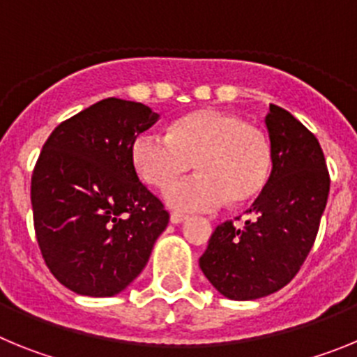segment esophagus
I'll use <instances>...</instances> for the list:
<instances>
[{"label": "esophagus", "mask_w": 357, "mask_h": 357, "mask_svg": "<svg viewBox=\"0 0 357 357\" xmlns=\"http://www.w3.org/2000/svg\"><path fill=\"white\" fill-rule=\"evenodd\" d=\"M188 218H189L188 214L178 213V211H173V213H172V223H182V222H185Z\"/></svg>", "instance_id": "obj_1"}]
</instances>
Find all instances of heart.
I'll return each instance as SVG.
<instances>
[{"instance_id":"1","label":"heart","mask_w":357,"mask_h":357,"mask_svg":"<svg viewBox=\"0 0 357 357\" xmlns=\"http://www.w3.org/2000/svg\"><path fill=\"white\" fill-rule=\"evenodd\" d=\"M132 162L146 184L169 189L195 168L198 175L168 193L173 207L211 211L243 206L266 185L273 162L266 132L247 125L241 116L202 109L182 116L168 127L166 137L144 132L132 144Z\"/></svg>"}]
</instances>
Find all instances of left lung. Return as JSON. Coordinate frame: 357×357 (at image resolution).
<instances>
[{
    "instance_id": "8db88e82",
    "label": "left lung",
    "mask_w": 357,
    "mask_h": 357,
    "mask_svg": "<svg viewBox=\"0 0 357 357\" xmlns=\"http://www.w3.org/2000/svg\"><path fill=\"white\" fill-rule=\"evenodd\" d=\"M266 128L272 173L243 227L220 223L200 257L211 284L234 301H254L284 288L314 245L331 176L313 132L270 103Z\"/></svg>"
}]
</instances>
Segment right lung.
<instances>
[{"mask_svg":"<svg viewBox=\"0 0 357 357\" xmlns=\"http://www.w3.org/2000/svg\"><path fill=\"white\" fill-rule=\"evenodd\" d=\"M159 119L107 98L52 132L31 173L37 243L55 279L78 295L112 296L143 272L169 222L139 181L132 144Z\"/></svg>","mask_w":357,"mask_h":357,"instance_id":"right-lung-1","label":"right lung"}]
</instances>
